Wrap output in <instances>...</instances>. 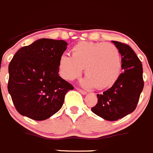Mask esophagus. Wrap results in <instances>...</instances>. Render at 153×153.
<instances>
[{
	"label": "esophagus",
	"instance_id": "esophagus-1",
	"mask_svg": "<svg viewBox=\"0 0 153 153\" xmlns=\"http://www.w3.org/2000/svg\"><path fill=\"white\" fill-rule=\"evenodd\" d=\"M78 91H80V92L82 93V94H83V95H86V94H87V91H84V90L81 89V88H78Z\"/></svg>",
	"mask_w": 153,
	"mask_h": 153
}]
</instances>
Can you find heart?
<instances>
[{
  "label": "heart",
  "instance_id": "1",
  "mask_svg": "<svg viewBox=\"0 0 153 153\" xmlns=\"http://www.w3.org/2000/svg\"><path fill=\"white\" fill-rule=\"evenodd\" d=\"M59 68L62 77L68 80L80 76L85 68L87 76L85 85L103 89L112 85L119 78L121 54L113 44L82 42L72 48L71 57L68 54L61 56Z\"/></svg>",
  "mask_w": 153,
  "mask_h": 153
}]
</instances>
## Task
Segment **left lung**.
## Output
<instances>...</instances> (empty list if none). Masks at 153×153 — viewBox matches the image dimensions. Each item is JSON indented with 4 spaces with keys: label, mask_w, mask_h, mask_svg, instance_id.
<instances>
[{
    "label": "left lung",
    "mask_w": 153,
    "mask_h": 153,
    "mask_svg": "<svg viewBox=\"0 0 153 153\" xmlns=\"http://www.w3.org/2000/svg\"><path fill=\"white\" fill-rule=\"evenodd\" d=\"M122 55L124 71L116 82L102 94H98V103L92 112L105 120L117 121L135 109L144 87L143 65L135 51L127 44L112 41Z\"/></svg>",
    "instance_id": "1"
}]
</instances>
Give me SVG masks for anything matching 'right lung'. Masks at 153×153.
<instances>
[{
    "label": "right lung",
    "instance_id": "add662e5",
    "mask_svg": "<svg viewBox=\"0 0 153 153\" xmlns=\"http://www.w3.org/2000/svg\"><path fill=\"white\" fill-rule=\"evenodd\" d=\"M67 45L63 40L42 38L14 54L9 64L7 89L21 115L42 121L61 109L66 93L74 89L58 75Z\"/></svg>",
    "mask_w": 153,
    "mask_h": 153
}]
</instances>
